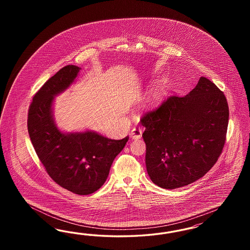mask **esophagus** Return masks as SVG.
Wrapping results in <instances>:
<instances>
[{"label": "esophagus", "instance_id": "1", "mask_svg": "<svg viewBox=\"0 0 250 250\" xmlns=\"http://www.w3.org/2000/svg\"><path fill=\"white\" fill-rule=\"evenodd\" d=\"M131 137L133 138V139H139V138H141V136H142V130L140 128H138V127H136V128H134L132 131H131Z\"/></svg>", "mask_w": 250, "mask_h": 250}]
</instances>
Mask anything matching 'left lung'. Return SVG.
<instances>
[{
    "instance_id": "left-lung-1",
    "label": "left lung",
    "mask_w": 250,
    "mask_h": 250,
    "mask_svg": "<svg viewBox=\"0 0 250 250\" xmlns=\"http://www.w3.org/2000/svg\"><path fill=\"white\" fill-rule=\"evenodd\" d=\"M228 118L224 92L205 77L187 95L170 96L145 114L142 136L152 182L173 189L204 177L222 153Z\"/></svg>"
}]
</instances>
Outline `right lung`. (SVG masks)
Returning a JSON list of instances; mask_svg holds the SVG:
<instances>
[{
  "mask_svg": "<svg viewBox=\"0 0 250 250\" xmlns=\"http://www.w3.org/2000/svg\"><path fill=\"white\" fill-rule=\"evenodd\" d=\"M80 70L68 65L41 87L28 110L27 129L36 153L54 182L73 193L88 195L104 185L129 137L114 140L90 130L64 133L58 128L54 98L74 83Z\"/></svg>",
  "mask_w": 250,
  "mask_h": 250,
  "instance_id": "right-lung-1",
  "label": "right lung"
}]
</instances>
